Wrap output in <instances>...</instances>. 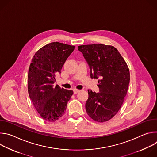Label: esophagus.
I'll return each mask as SVG.
<instances>
[{
    "instance_id": "obj_1",
    "label": "esophagus",
    "mask_w": 157,
    "mask_h": 157,
    "mask_svg": "<svg viewBox=\"0 0 157 157\" xmlns=\"http://www.w3.org/2000/svg\"><path fill=\"white\" fill-rule=\"evenodd\" d=\"M79 90H78V89H73V93H74L75 94H77V93H79Z\"/></svg>"
}]
</instances>
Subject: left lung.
<instances>
[{
	"mask_svg": "<svg viewBox=\"0 0 157 157\" xmlns=\"http://www.w3.org/2000/svg\"><path fill=\"white\" fill-rule=\"evenodd\" d=\"M78 49L89 66L91 78L101 79L99 93L88 90L86 112L94 121L106 122L118 113L127 94L130 82L127 64L113 46L93 44Z\"/></svg>",
	"mask_w": 157,
	"mask_h": 157,
	"instance_id": "obj_1",
	"label": "left lung"
}]
</instances>
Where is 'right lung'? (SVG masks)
<instances>
[{
	"instance_id": "right-lung-1",
	"label": "right lung",
	"mask_w": 157,
	"mask_h": 157,
	"mask_svg": "<svg viewBox=\"0 0 157 157\" xmlns=\"http://www.w3.org/2000/svg\"><path fill=\"white\" fill-rule=\"evenodd\" d=\"M75 47L52 42L38 50L32 58L28 74V91L41 117L48 122L58 120L66 109L73 91L54 85L66 60Z\"/></svg>"
}]
</instances>
